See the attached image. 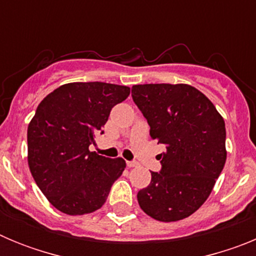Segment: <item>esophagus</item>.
<instances>
[{"instance_id":"obj_1","label":"esophagus","mask_w":256,"mask_h":256,"mask_svg":"<svg viewBox=\"0 0 256 256\" xmlns=\"http://www.w3.org/2000/svg\"><path fill=\"white\" fill-rule=\"evenodd\" d=\"M126 166H128V168H134V166H138V162H126Z\"/></svg>"}]
</instances>
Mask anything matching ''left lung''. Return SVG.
Wrapping results in <instances>:
<instances>
[{
    "instance_id": "left-lung-1",
    "label": "left lung",
    "mask_w": 256,
    "mask_h": 256,
    "mask_svg": "<svg viewBox=\"0 0 256 256\" xmlns=\"http://www.w3.org/2000/svg\"><path fill=\"white\" fill-rule=\"evenodd\" d=\"M132 98L150 126V136L165 144L162 169L137 200L160 222L187 218L209 198L226 164V124L212 101L188 84H137Z\"/></svg>"
}]
</instances>
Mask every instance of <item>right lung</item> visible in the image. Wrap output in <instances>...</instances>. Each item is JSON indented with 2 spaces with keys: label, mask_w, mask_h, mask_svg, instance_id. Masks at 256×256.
<instances>
[{
  "label": "right lung",
  "mask_w": 256,
  "mask_h": 256,
  "mask_svg": "<svg viewBox=\"0 0 256 256\" xmlns=\"http://www.w3.org/2000/svg\"><path fill=\"white\" fill-rule=\"evenodd\" d=\"M130 88L104 82L60 86L38 105L28 126V164L47 200L69 216H83L105 204L126 168L88 150L102 134L112 108Z\"/></svg>",
  "instance_id": "add662e5"
}]
</instances>
